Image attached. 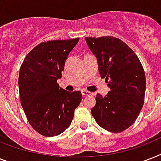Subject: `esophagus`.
<instances>
[{
	"mask_svg": "<svg viewBox=\"0 0 161 161\" xmlns=\"http://www.w3.org/2000/svg\"><path fill=\"white\" fill-rule=\"evenodd\" d=\"M81 92H82V95H83V97H84V96L93 95V93H90V92H88V91H87V90H82Z\"/></svg>",
	"mask_w": 161,
	"mask_h": 161,
	"instance_id": "1",
	"label": "esophagus"
}]
</instances>
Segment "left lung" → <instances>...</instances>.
I'll use <instances>...</instances> for the list:
<instances>
[{
  "mask_svg": "<svg viewBox=\"0 0 161 161\" xmlns=\"http://www.w3.org/2000/svg\"><path fill=\"white\" fill-rule=\"evenodd\" d=\"M97 58L101 78L110 91L98 93L91 114L99 126L113 133L122 132L134 124L144 105L146 81L142 64L127 44L113 36L85 37Z\"/></svg>",
  "mask_w": 161,
  "mask_h": 161,
  "instance_id": "8db88e82",
  "label": "left lung"
}]
</instances>
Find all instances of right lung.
<instances>
[{
  "instance_id": "add662e5",
  "label": "right lung",
  "mask_w": 161,
  "mask_h": 161,
  "mask_svg": "<svg viewBox=\"0 0 161 161\" xmlns=\"http://www.w3.org/2000/svg\"><path fill=\"white\" fill-rule=\"evenodd\" d=\"M79 41L54 40L36 46L24 59L19 73V93L27 120L36 132L57 136L69 126L82 100L80 91L68 92L57 83L68 54Z\"/></svg>"
}]
</instances>
